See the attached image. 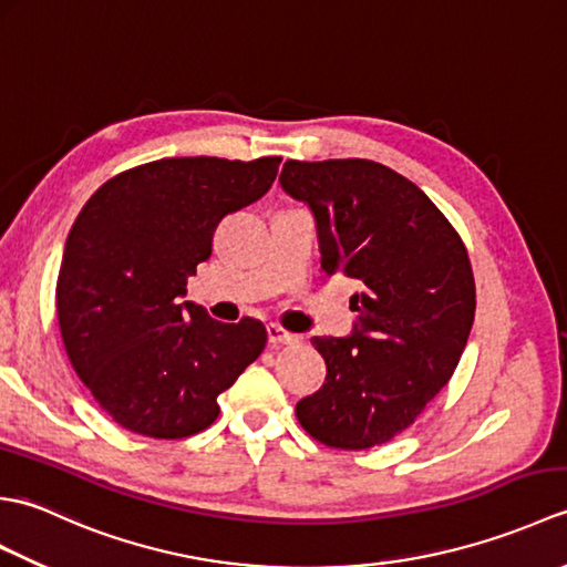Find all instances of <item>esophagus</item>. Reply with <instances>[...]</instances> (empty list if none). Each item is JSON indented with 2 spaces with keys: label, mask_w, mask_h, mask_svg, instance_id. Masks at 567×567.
<instances>
[{
  "label": "esophagus",
  "mask_w": 567,
  "mask_h": 567,
  "mask_svg": "<svg viewBox=\"0 0 567 567\" xmlns=\"http://www.w3.org/2000/svg\"><path fill=\"white\" fill-rule=\"evenodd\" d=\"M268 343L270 346H292V343H299V336L285 331L282 327H277V323H268Z\"/></svg>",
  "instance_id": "1"
}]
</instances>
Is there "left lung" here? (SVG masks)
I'll return each instance as SVG.
<instances>
[{
    "instance_id": "8db88e82",
    "label": "left lung",
    "mask_w": 567,
    "mask_h": 567,
    "mask_svg": "<svg viewBox=\"0 0 567 567\" xmlns=\"http://www.w3.org/2000/svg\"><path fill=\"white\" fill-rule=\"evenodd\" d=\"M280 185L315 216L323 275L360 282L353 331L311 339L327 382L297 402V419L333 449H372L412 424L465 351L467 250L436 204L380 163L287 161Z\"/></svg>"
}]
</instances>
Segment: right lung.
Instances as JSON below:
<instances>
[{
    "mask_svg": "<svg viewBox=\"0 0 567 567\" xmlns=\"http://www.w3.org/2000/svg\"><path fill=\"white\" fill-rule=\"evenodd\" d=\"M280 158H165L104 183L72 224L55 307L72 368L118 426L185 439L256 360L258 319L221 323L183 302L226 214L258 202Z\"/></svg>",
    "mask_w": 567,
    "mask_h": 567,
    "instance_id": "1",
    "label": "right lung"
}]
</instances>
